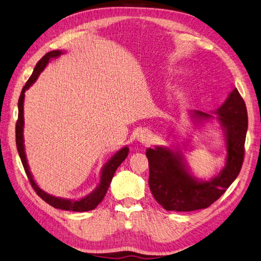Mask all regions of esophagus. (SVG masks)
<instances>
[{"label":"esophagus","instance_id":"34e87169","mask_svg":"<svg viewBox=\"0 0 261 261\" xmlns=\"http://www.w3.org/2000/svg\"><path fill=\"white\" fill-rule=\"evenodd\" d=\"M138 140L141 143L147 144V143L151 142V140H152V133H151V131H149V130H142L139 132Z\"/></svg>","mask_w":261,"mask_h":261}]
</instances>
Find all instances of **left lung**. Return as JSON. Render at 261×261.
I'll return each mask as SVG.
<instances>
[{
  "label": "left lung",
  "instance_id": "1",
  "mask_svg": "<svg viewBox=\"0 0 261 261\" xmlns=\"http://www.w3.org/2000/svg\"><path fill=\"white\" fill-rule=\"evenodd\" d=\"M227 139L226 167L210 181H197L188 173L184 159L170 149L156 147L147 150L149 161V187L155 201L169 211L187 213L205 209L217 201L238 177L245 159V141L248 129L246 103L237 89L218 109ZM196 118H211L196 111Z\"/></svg>",
  "mask_w": 261,
  "mask_h": 261
}]
</instances>
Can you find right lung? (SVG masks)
Returning <instances> with one entry per match:
<instances>
[{"mask_svg": "<svg viewBox=\"0 0 261 261\" xmlns=\"http://www.w3.org/2000/svg\"><path fill=\"white\" fill-rule=\"evenodd\" d=\"M61 52L60 51H51L46 53L45 56L42 58L40 61L36 63L34 71L32 75L30 76L29 80L27 81L25 86L23 87L21 95L19 98V116H17V120H16V125H15V140H16V148L17 151H19L20 158L22 161V165L24 170H25V173L28 175V179L31 184L32 188L34 189V191L36 192L42 200H44L46 203H48L52 207L57 208V209H62V210H70V211H76V213H83V211H89V210H93L96 205H98L103 198H105L106 193L109 189V186L111 184V180L113 178V174L116 172V170L118 169V167L122 163V161H124V159L128 156L129 153V149L124 147L121 149L120 151L114 154L111 160L109 161L107 165L105 166L101 173V181L99 187L90 193V195L86 198H83L81 200H76V201H72V200H66V199H61V198H56L53 196L47 195L44 191H42L40 188L36 186V184L34 182V180L31 175V172L29 170V166L27 162V158H25V153H24V144H23V124H24V120H23V101H24V92L25 90L30 88V86H32L33 82L38 79L39 74L42 72V70L44 69V66L47 64V62L50 61L52 59H57L58 57H60Z\"/></svg>", "mask_w": 261, "mask_h": 261, "instance_id": "add662e5", "label": "right lung"}]
</instances>
